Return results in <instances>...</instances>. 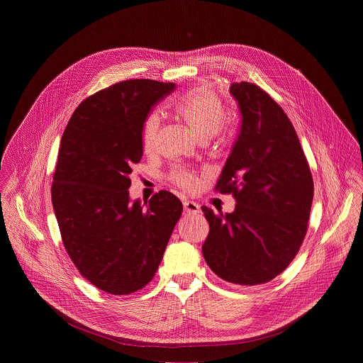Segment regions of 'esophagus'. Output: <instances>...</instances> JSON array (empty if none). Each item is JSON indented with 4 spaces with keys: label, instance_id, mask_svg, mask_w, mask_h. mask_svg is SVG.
<instances>
[{
    "label": "esophagus",
    "instance_id": "34e87169",
    "mask_svg": "<svg viewBox=\"0 0 363 363\" xmlns=\"http://www.w3.org/2000/svg\"><path fill=\"white\" fill-rule=\"evenodd\" d=\"M184 210L186 214H198L201 211V205L194 201H185L184 202Z\"/></svg>",
    "mask_w": 363,
    "mask_h": 363
}]
</instances>
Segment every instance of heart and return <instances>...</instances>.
<instances>
[{
    "instance_id": "heart-1",
    "label": "heart",
    "mask_w": 363,
    "mask_h": 363,
    "mask_svg": "<svg viewBox=\"0 0 363 363\" xmlns=\"http://www.w3.org/2000/svg\"><path fill=\"white\" fill-rule=\"evenodd\" d=\"M177 115L186 123L191 132L199 139H210L220 132L225 119L227 111L220 97L210 89H194L179 97L175 103ZM161 118L158 113L146 116L142 128V143L147 152L155 150L158 145ZM172 181L185 189H195L198 179L194 174L177 169L171 175Z\"/></svg>"
}]
</instances>
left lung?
<instances>
[{
  "label": "left lung",
  "mask_w": 363,
  "mask_h": 363,
  "mask_svg": "<svg viewBox=\"0 0 363 363\" xmlns=\"http://www.w3.org/2000/svg\"><path fill=\"white\" fill-rule=\"evenodd\" d=\"M241 126L217 182L233 192L230 214L202 206L210 234L206 264L223 280L255 286L283 273L296 257L313 201V178L287 115L258 86L233 83Z\"/></svg>",
  "instance_id": "obj_1"
}]
</instances>
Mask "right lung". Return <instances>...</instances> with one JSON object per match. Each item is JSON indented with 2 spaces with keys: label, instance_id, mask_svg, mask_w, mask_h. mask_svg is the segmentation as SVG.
I'll list each match as a JSON object with an SVG mask.
<instances>
[{
  "label": "right lung",
  "instance_id": "obj_1",
  "mask_svg": "<svg viewBox=\"0 0 363 363\" xmlns=\"http://www.w3.org/2000/svg\"><path fill=\"white\" fill-rule=\"evenodd\" d=\"M174 83L133 79L83 100L60 143L51 201L72 262L97 289L122 296L157 273L182 202L171 192L130 201L132 167L142 160V128Z\"/></svg>",
  "mask_w": 363,
  "mask_h": 363
}]
</instances>
